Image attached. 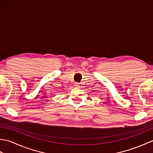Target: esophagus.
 Returning a JSON list of instances; mask_svg holds the SVG:
<instances>
[{"label":"esophagus","mask_w":153,"mask_h":153,"mask_svg":"<svg viewBox=\"0 0 153 153\" xmlns=\"http://www.w3.org/2000/svg\"><path fill=\"white\" fill-rule=\"evenodd\" d=\"M75 87H78L79 86V84L78 83H75Z\"/></svg>","instance_id":"esophagus-1"}]
</instances>
